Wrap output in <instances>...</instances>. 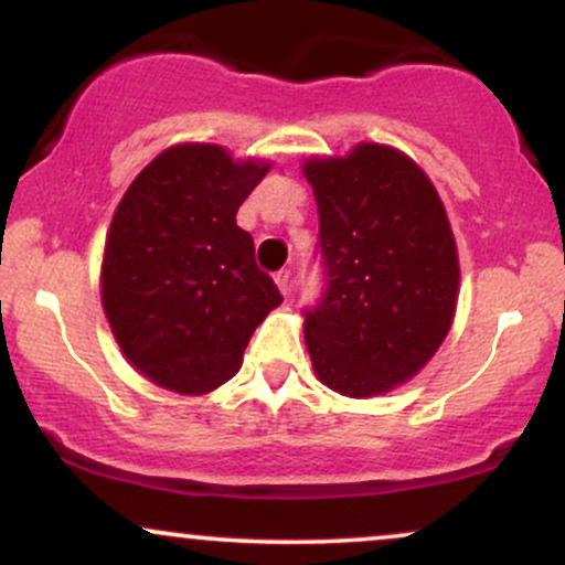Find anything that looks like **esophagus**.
I'll return each instance as SVG.
<instances>
[{
    "label": "esophagus",
    "instance_id": "1",
    "mask_svg": "<svg viewBox=\"0 0 565 565\" xmlns=\"http://www.w3.org/2000/svg\"><path fill=\"white\" fill-rule=\"evenodd\" d=\"M276 287H278V291H281L284 297L289 295V289H291V270H287V268L278 270V274H276Z\"/></svg>",
    "mask_w": 565,
    "mask_h": 565
}]
</instances>
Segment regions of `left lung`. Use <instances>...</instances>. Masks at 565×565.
<instances>
[{
    "instance_id": "obj_1",
    "label": "left lung",
    "mask_w": 565,
    "mask_h": 565,
    "mask_svg": "<svg viewBox=\"0 0 565 565\" xmlns=\"http://www.w3.org/2000/svg\"><path fill=\"white\" fill-rule=\"evenodd\" d=\"M318 203L326 295L305 312L320 383L349 398L412 381L456 316L459 253L446 205L409 156L356 142L302 163Z\"/></svg>"
}]
</instances>
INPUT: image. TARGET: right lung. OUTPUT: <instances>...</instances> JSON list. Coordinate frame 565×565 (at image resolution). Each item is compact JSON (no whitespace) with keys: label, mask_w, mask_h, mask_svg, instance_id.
Here are the masks:
<instances>
[{"label":"right lung","mask_w":565,"mask_h":565,"mask_svg":"<svg viewBox=\"0 0 565 565\" xmlns=\"http://www.w3.org/2000/svg\"><path fill=\"white\" fill-rule=\"evenodd\" d=\"M270 161L216 142H177L135 177L114 211L102 305L125 360L161 388L200 396L242 367L263 320L281 305L255 266L237 211Z\"/></svg>","instance_id":"1"}]
</instances>
